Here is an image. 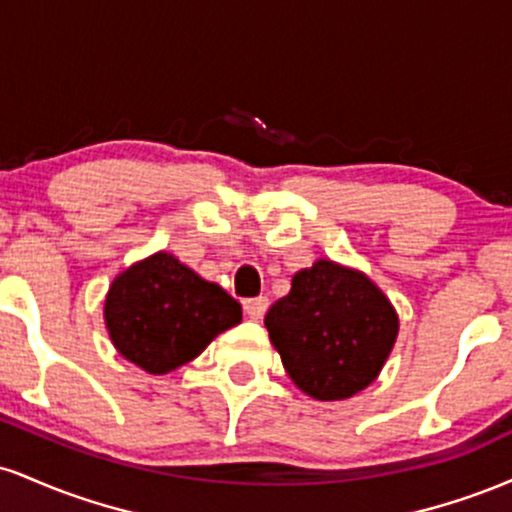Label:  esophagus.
Segmentation results:
<instances>
[{
    "mask_svg": "<svg viewBox=\"0 0 512 512\" xmlns=\"http://www.w3.org/2000/svg\"><path fill=\"white\" fill-rule=\"evenodd\" d=\"M245 308V315L250 317V320H260V317L267 313L269 308V298L267 296H257V298H248V301L243 303Z\"/></svg>",
    "mask_w": 512,
    "mask_h": 512,
    "instance_id": "34e87169",
    "label": "esophagus"
}]
</instances>
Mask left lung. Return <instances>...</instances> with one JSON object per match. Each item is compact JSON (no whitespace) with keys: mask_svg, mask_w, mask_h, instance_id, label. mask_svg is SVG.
Masks as SVG:
<instances>
[{"mask_svg":"<svg viewBox=\"0 0 512 512\" xmlns=\"http://www.w3.org/2000/svg\"><path fill=\"white\" fill-rule=\"evenodd\" d=\"M264 327L289 378L305 395L334 402L366 390L399 332L390 298L354 267L317 260L293 274Z\"/></svg>","mask_w":512,"mask_h":512,"instance_id":"1","label":"left lung"}]
</instances>
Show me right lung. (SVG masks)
<instances>
[{
	"instance_id": "obj_1",
	"label": "right lung",
	"mask_w": 512,
	"mask_h": 512,
	"mask_svg": "<svg viewBox=\"0 0 512 512\" xmlns=\"http://www.w3.org/2000/svg\"><path fill=\"white\" fill-rule=\"evenodd\" d=\"M103 317L117 354L146 373L166 375L236 327L243 310L219 284L161 250L115 276Z\"/></svg>"
}]
</instances>
